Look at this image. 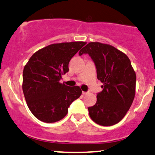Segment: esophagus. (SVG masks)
<instances>
[{
    "instance_id": "obj_1",
    "label": "esophagus",
    "mask_w": 155,
    "mask_h": 155,
    "mask_svg": "<svg viewBox=\"0 0 155 155\" xmlns=\"http://www.w3.org/2000/svg\"><path fill=\"white\" fill-rule=\"evenodd\" d=\"M88 94V92H85V91H83V95H86V94Z\"/></svg>"
}]
</instances>
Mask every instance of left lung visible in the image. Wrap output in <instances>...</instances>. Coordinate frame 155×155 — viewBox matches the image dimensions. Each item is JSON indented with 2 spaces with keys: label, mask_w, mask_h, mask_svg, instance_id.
<instances>
[{
  "label": "left lung",
  "mask_w": 155,
  "mask_h": 155,
  "mask_svg": "<svg viewBox=\"0 0 155 155\" xmlns=\"http://www.w3.org/2000/svg\"><path fill=\"white\" fill-rule=\"evenodd\" d=\"M88 54L96 66L97 78L103 85L95 105L88 107L93 121L111 126L124 117L136 92V76L128 57L112 45L91 42L80 51Z\"/></svg>",
  "instance_id": "obj_1"
}]
</instances>
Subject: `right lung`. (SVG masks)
I'll return each instance as SVG.
<instances>
[{"label":"right lung","mask_w":155,"mask_h":155,"mask_svg":"<svg viewBox=\"0 0 155 155\" xmlns=\"http://www.w3.org/2000/svg\"><path fill=\"white\" fill-rule=\"evenodd\" d=\"M86 44L71 42L49 45L30 57L23 70L22 89L27 104L33 115L45 123L63 119L74 100L81 96L78 86L60 83L69 71V62Z\"/></svg>","instance_id":"1"}]
</instances>
